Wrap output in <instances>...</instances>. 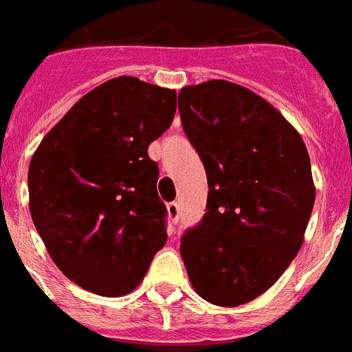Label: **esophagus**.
<instances>
[{"instance_id":"34e87169","label":"esophagus","mask_w":352,"mask_h":352,"mask_svg":"<svg viewBox=\"0 0 352 352\" xmlns=\"http://www.w3.org/2000/svg\"><path fill=\"white\" fill-rule=\"evenodd\" d=\"M166 208H168V219H170V222L171 224H177V221H179V204H177V202H170Z\"/></svg>"}]
</instances>
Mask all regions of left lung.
<instances>
[{
    "instance_id": "1",
    "label": "left lung",
    "mask_w": 352,
    "mask_h": 352,
    "mask_svg": "<svg viewBox=\"0 0 352 352\" xmlns=\"http://www.w3.org/2000/svg\"><path fill=\"white\" fill-rule=\"evenodd\" d=\"M179 111L210 188L206 215L181 241L186 271L210 304H248L304 244L315 206L309 153L275 107L235 82L184 87Z\"/></svg>"
}]
</instances>
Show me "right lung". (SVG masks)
<instances>
[{
  "label": "right lung",
  "instance_id": "1",
  "mask_svg": "<svg viewBox=\"0 0 352 352\" xmlns=\"http://www.w3.org/2000/svg\"><path fill=\"white\" fill-rule=\"evenodd\" d=\"M177 94L121 76L65 113L28 168L30 215L63 275L101 296L128 295L166 244V206L148 146L170 128Z\"/></svg>",
  "mask_w": 352,
  "mask_h": 352
}]
</instances>
